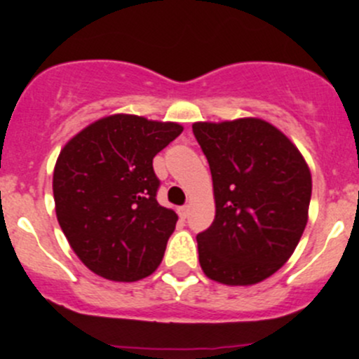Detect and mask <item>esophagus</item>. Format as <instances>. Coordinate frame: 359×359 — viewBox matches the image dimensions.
Returning a JSON list of instances; mask_svg holds the SVG:
<instances>
[{
  "label": "esophagus",
  "mask_w": 359,
  "mask_h": 359,
  "mask_svg": "<svg viewBox=\"0 0 359 359\" xmlns=\"http://www.w3.org/2000/svg\"><path fill=\"white\" fill-rule=\"evenodd\" d=\"M189 212H191L189 206H180V208H179L180 219H187V217H189Z\"/></svg>",
  "instance_id": "obj_1"
}]
</instances>
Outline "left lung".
<instances>
[{"mask_svg":"<svg viewBox=\"0 0 359 359\" xmlns=\"http://www.w3.org/2000/svg\"><path fill=\"white\" fill-rule=\"evenodd\" d=\"M208 159L215 219L198 234L206 278L250 287L273 276L295 252L307 219L313 179L302 153L269 121H196Z\"/></svg>","mask_w":359,"mask_h":359,"instance_id":"left-lung-1","label":"left lung"}]
</instances>
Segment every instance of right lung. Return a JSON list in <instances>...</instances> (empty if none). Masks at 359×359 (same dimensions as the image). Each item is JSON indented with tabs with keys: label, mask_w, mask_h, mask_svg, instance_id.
<instances>
[{
	"label": "right lung",
	"mask_w": 359,
	"mask_h": 359,
	"mask_svg": "<svg viewBox=\"0 0 359 359\" xmlns=\"http://www.w3.org/2000/svg\"><path fill=\"white\" fill-rule=\"evenodd\" d=\"M182 130L118 112L90 123L60 151L53 168L57 220L97 276L132 283L161 264L179 217L156 201L153 158Z\"/></svg>",
	"instance_id": "obj_1"
}]
</instances>
